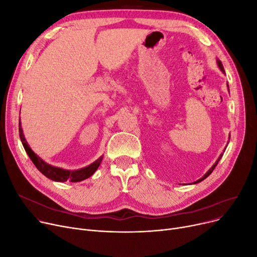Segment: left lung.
<instances>
[{
  "label": "left lung",
  "instance_id": "obj_1",
  "mask_svg": "<svg viewBox=\"0 0 257 257\" xmlns=\"http://www.w3.org/2000/svg\"><path fill=\"white\" fill-rule=\"evenodd\" d=\"M217 64H218V66H219V69L222 71V73L223 74H225V70H224V67H223V64H222V62H221V60H219V59H217ZM227 88H228V91H229V85H228V83H227ZM229 138H230V137H229ZM228 143H229V141H228ZM225 150H226V147H225V149H224V152H225ZM222 156H223V153H221V155L219 156V158L217 159V161H215V163H214V165L205 173V175H203V177H202V178H200V179H198L197 181H195V182H193V184H196V183H199V182H201L202 180H204L205 178H207L208 176H209V175L212 173V171L214 170V168L215 167H217V165H218V163H219V161H220V159L222 158Z\"/></svg>",
  "mask_w": 257,
  "mask_h": 257
}]
</instances>
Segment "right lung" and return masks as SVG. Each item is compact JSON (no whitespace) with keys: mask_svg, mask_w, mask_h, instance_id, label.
Here are the masks:
<instances>
[{"mask_svg":"<svg viewBox=\"0 0 257 257\" xmlns=\"http://www.w3.org/2000/svg\"><path fill=\"white\" fill-rule=\"evenodd\" d=\"M19 132H20V139L22 141V144L25 148V150L27 154L29 155L30 159L32 160V163L34 166L37 168V170L42 173L43 175L53 181H57V182H65V181H70V182H80L84 179L89 178L91 175L96 172L101 165V161L103 159V156H100L96 161H93L92 164L89 166L79 169V170H64L62 168L58 167H54L49 164H47L45 160L40 158L37 154L33 152V150L30 148V146L27 143L25 136L23 133V128H22V123L21 119L19 121Z\"/></svg>","mask_w":257,"mask_h":257,"instance_id":"add662e5","label":"right lung"}]
</instances>
